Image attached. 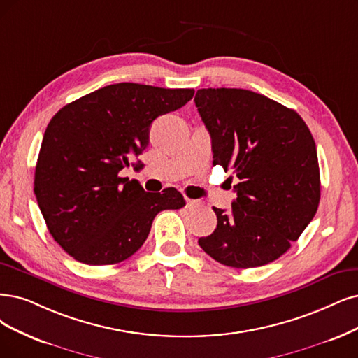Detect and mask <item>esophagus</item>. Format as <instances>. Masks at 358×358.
<instances>
[{
    "mask_svg": "<svg viewBox=\"0 0 358 358\" xmlns=\"http://www.w3.org/2000/svg\"><path fill=\"white\" fill-rule=\"evenodd\" d=\"M201 203L197 201H193V199H187L186 201V208H197Z\"/></svg>",
    "mask_w": 358,
    "mask_h": 358,
    "instance_id": "esophagus-1",
    "label": "esophagus"
}]
</instances>
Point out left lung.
<instances>
[{"label":"left lung","instance_id":"obj_1","mask_svg":"<svg viewBox=\"0 0 358 358\" xmlns=\"http://www.w3.org/2000/svg\"><path fill=\"white\" fill-rule=\"evenodd\" d=\"M194 103L213 141L214 165L233 169L237 197L199 246L215 261L254 268L280 258L320 202L315 143L292 109L242 88L197 90Z\"/></svg>","mask_w":358,"mask_h":358}]
</instances>
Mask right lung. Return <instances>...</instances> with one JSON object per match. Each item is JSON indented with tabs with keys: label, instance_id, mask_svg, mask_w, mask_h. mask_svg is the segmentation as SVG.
<instances>
[{
	"label": "right lung",
	"instance_id": "1",
	"mask_svg": "<svg viewBox=\"0 0 358 358\" xmlns=\"http://www.w3.org/2000/svg\"><path fill=\"white\" fill-rule=\"evenodd\" d=\"M193 94V88L121 83L90 92L51 117L34 192L52 239L76 261L109 266L129 258L161 210L186 205L174 187L148 193L119 171L148 148L155 119L182 108Z\"/></svg>",
	"mask_w": 358,
	"mask_h": 358
}]
</instances>
